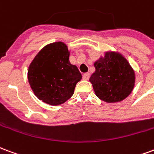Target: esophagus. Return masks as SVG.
<instances>
[{"label": "esophagus", "instance_id": "1", "mask_svg": "<svg viewBox=\"0 0 154 154\" xmlns=\"http://www.w3.org/2000/svg\"><path fill=\"white\" fill-rule=\"evenodd\" d=\"M90 77V75L88 74V73H85V74H83V79H85V80H88V79Z\"/></svg>", "mask_w": 154, "mask_h": 154}]
</instances>
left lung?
I'll return each mask as SVG.
<instances>
[{
    "label": "left lung",
    "mask_w": 154,
    "mask_h": 154,
    "mask_svg": "<svg viewBox=\"0 0 154 154\" xmlns=\"http://www.w3.org/2000/svg\"><path fill=\"white\" fill-rule=\"evenodd\" d=\"M95 72L89 81L95 94L106 103H117L131 94L135 82L131 66L122 54L106 51L94 62Z\"/></svg>",
    "instance_id": "left-lung-1"
}]
</instances>
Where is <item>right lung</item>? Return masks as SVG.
Listing matches in <instances>:
<instances>
[{
  "mask_svg": "<svg viewBox=\"0 0 154 154\" xmlns=\"http://www.w3.org/2000/svg\"><path fill=\"white\" fill-rule=\"evenodd\" d=\"M69 51L62 42L45 46L28 69V79L35 96L43 103L58 106L71 97L82 79L77 66L69 62Z\"/></svg>",
  "mask_w": 154,
  "mask_h": 154,
  "instance_id": "add662e5",
  "label": "right lung"
}]
</instances>
